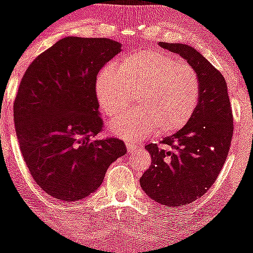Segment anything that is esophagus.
Segmentation results:
<instances>
[{
	"mask_svg": "<svg viewBox=\"0 0 253 253\" xmlns=\"http://www.w3.org/2000/svg\"><path fill=\"white\" fill-rule=\"evenodd\" d=\"M126 148H127V151H128L129 154H132L137 150L138 145L134 144V143H126Z\"/></svg>",
	"mask_w": 253,
	"mask_h": 253,
	"instance_id": "esophagus-1",
	"label": "esophagus"
}]
</instances>
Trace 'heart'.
I'll list each match as a JSON object with an SVG mask.
<instances>
[{
    "label": "heart",
    "instance_id": "obj_1",
    "mask_svg": "<svg viewBox=\"0 0 253 253\" xmlns=\"http://www.w3.org/2000/svg\"><path fill=\"white\" fill-rule=\"evenodd\" d=\"M95 95L106 118L128 108L134 95L137 108L114 119L109 129L120 138L135 140L154 131L169 135L182 129L198 108L200 82L189 64L145 49L102 70Z\"/></svg>",
    "mask_w": 253,
    "mask_h": 253
}]
</instances>
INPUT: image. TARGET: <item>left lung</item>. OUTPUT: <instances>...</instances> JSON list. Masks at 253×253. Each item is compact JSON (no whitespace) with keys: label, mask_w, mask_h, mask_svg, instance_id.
<instances>
[{"label":"left lung","mask_w":253,"mask_h":253,"mask_svg":"<svg viewBox=\"0 0 253 253\" xmlns=\"http://www.w3.org/2000/svg\"><path fill=\"white\" fill-rule=\"evenodd\" d=\"M162 48L187 59L198 74V108L180 131L145 149L151 165L140 177V187L156 203L177 207L198 200L216 182L230 149L233 113L222 74L191 46L160 42Z\"/></svg>","instance_id":"obj_1"}]
</instances>
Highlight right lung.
<instances>
[{
    "label": "right lung",
    "mask_w": 253,
    "mask_h": 253,
    "mask_svg": "<svg viewBox=\"0 0 253 253\" xmlns=\"http://www.w3.org/2000/svg\"><path fill=\"white\" fill-rule=\"evenodd\" d=\"M121 50L109 39L65 37L24 74L13 106L21 155L36 184L62 201H79L102 184L110 164L126 154L103 129L95 95L100 69Z\"/></svg>",
    "instance_id": "right-lung-1"
}]
</instances>
